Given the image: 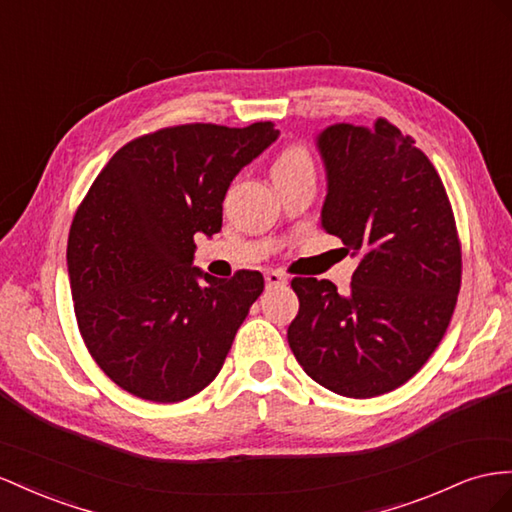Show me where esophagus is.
I'll return each instance as SVG.
<instances>
[{"instance_id": "esophagus-1", "label": "esophagus", "mask_w": 512, "mask_h": 512, "mask_svg": "<svg viewBox=\"0 0 512 512\" xmlns=\"http://www.w3.org/2000/svg\"><path fill=\"white\" fill-rule=\"evenodd\" d=\"M265 282L269 288H275V286H284L288 280L284 278V275L280 271H265Z\"/></svg>"}]
</instances>
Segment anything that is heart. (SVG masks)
<instances>
[{
	"mask_svg": "<svg viewBox=\"0 0 512 512\" xmlns=\"http://www.w3.org/2000/svg\"><path fill=\"white\" fill-rule=\"evenodd\" d=\"M297 172H314V163L308 153L306 146H288L278 155V159L273 161L271 174L273 178L286 176V174H297Z\"/></svg>",
	"mask_w": 512,
	"mask_h": 512,
	"instance_id": "b5f03b06",
	"label": "heart"
}]
</instances>
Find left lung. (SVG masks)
I'll return each instance as SVG.
<instances>
[{"label": "left lung", "mask_w": 512, "mask_h": 512, "mask_svg": "<svg viewBox=\"0 0 512 512\" xmlns=\"http://www.w3.org/2000/svg\"><path fill=\"white\" fill-rule=\"evenodd\" d=\"M327 196L321 226L359 258L349 293L295 278L288 344L323 388L372 398L407 383L433 355L461 288V245L433 163L409 135L331 124L316 137Z\"/></svg>", "instance_id": "left-lung-1"}]
</instances>
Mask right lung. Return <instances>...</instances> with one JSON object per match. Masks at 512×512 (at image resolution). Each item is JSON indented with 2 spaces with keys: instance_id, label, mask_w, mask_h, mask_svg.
I'll list each match as a JSON object with an SVG mask.
<instances>
[{
  "instance_id": "right-lung-1",
  "label": "right lung",
  "mask_w": 512,
  "mask_h": 512,
  "mask_svg": "<svg viewBox=\"0 0 512 512\" xmlns=\"http://www.w3.org/2000/svg\"><path fill=\"white\" fill-rule=\"evenodd\" d=\"M278 135L271 122L181 124L122 146L96 176L68 232V280L81 338L122 390L178 403L222 370L265 280L193 267V234L222 230L232 178Z\"/></svg>"
}]
</instances>
